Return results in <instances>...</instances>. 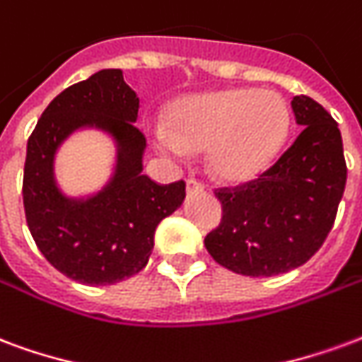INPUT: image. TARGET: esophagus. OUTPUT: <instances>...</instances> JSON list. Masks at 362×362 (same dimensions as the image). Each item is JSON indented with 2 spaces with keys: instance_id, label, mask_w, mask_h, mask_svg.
<instances>
[{
  "instance_id": "34e87169",
  "label": "esophagus",
  "mask_w": 362,
  "mask_h": 362,
  "mask_svg": "<svg viewBox=\"0 0 362 362\" xmlns=\"http://www.w3.org/2000/svg\"><path fill=\"white\" fill-rule=\"evenodd\" d=\"M202 191H204V185L200 183L199 179H187V192H189V194Z\"/></svg>"
}]
</instances>
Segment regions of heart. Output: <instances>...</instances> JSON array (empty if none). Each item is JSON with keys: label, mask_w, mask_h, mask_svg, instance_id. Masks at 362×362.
<instances>
[{"label": "heart", "mask_w": 362, "mask_h": 362, "mask_svg": "<svg viewBox=\"0 0 362 362\" xmlns=\"http://www.w3.org/2000/svg\"><path fill=\"white\" fill-rule=\"evenodd\" d=\"M289 123V107L278 92L235 88L185 100L173 113V127L154 123L150 133L160 154L185 160L189 152L208 150L216 177L245 183L270 168Z\"/></svg>", "instance_id": "1"}]
</instances>
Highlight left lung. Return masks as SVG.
Listing matches in <instances>:
<instances>
[{"mask_svg": "<svg viewBox=\"0 0 362 362\" xmlns=\"http://www.w3.org/2000/svg\"><path fill=\"white\" fill-rule=\"evenodd\" d=\"M299 136L270 170L249 183L218 189L220 226L204 239L228 270L270 278L299 268L320 249L347 181L337 123L308 96L291 100Z\"/></svg>", "mask_w": 362, "mask_h": 362, "instance_id": "1", "label": "left lung"}]
</instances>
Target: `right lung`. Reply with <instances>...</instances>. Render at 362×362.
<instances>
[{
	"label": "right lung",
	"mask_w": 362,
	"mask_h": 362,
	"mask_svg": "<svg viewBox=\"0 0 362 362\" xmlns=\"http://www.w3.org/2000/svg\"><path fill=\"white\" fill-rule=\"evenodd\" d=\"M139 98L121 69L98 71L55 96L26 144L23 202L40 252L63 276L86 286H112L148 264L158 223L185 199V181L158 185L142 175L144 134L134 127ZM83 126L102 128L118 146L116 170L88 199H69L54 183L61 142Z\"/></svg>",
	"instance_id": "add662e5"
}]
</instances>
